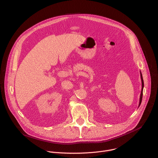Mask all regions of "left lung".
Listing matches in <instances>:
<instances>
[{"instance_id":"obj_1","label":"left lung","mask_w":158,"mask_h":158,"mask_svg":"<svg viewBox=\"0 0 158 158\" xmlns=\"http://www.w3.org/2000/svg\"><path fill=\"white\" fill-rule=\"evenodd\" d=\"M140 74H141V82H142V89H141V95H140V98H139V107L141 105V101H142V98H143V88H144V81L143 79V76L142 74L140 71Z\"/></svg>"}]
</instances>
